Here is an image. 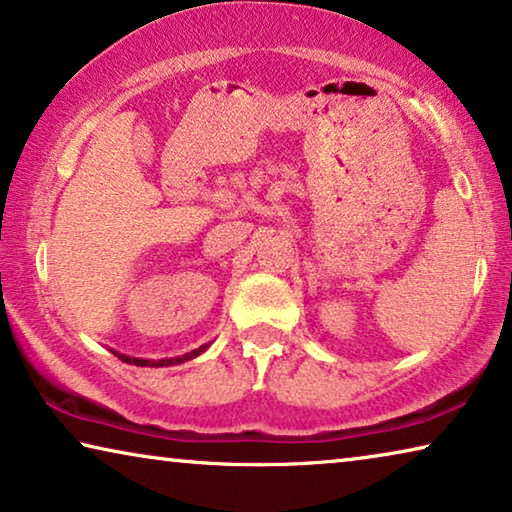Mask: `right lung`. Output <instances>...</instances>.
<instances>
[{
  "label": "right lung",
  "instance_id": "obj_1",
  "mask_svg": "<svg viewBox=\"0 0 512 512\" xmlns=\"http://www.w3.org/2000/svg\"><path fill=\"white\" fill-rule=\"evenodd\" d=\"M203 350H206V345H201V348L187 352V355H183V357L157 359V361H151V359H137V357H128V355H119V352H114V355L119 357L121 361H125V364H135V366H174V364H183V361H187V359H194L196 355H201Z\"/></svg>",
  "mask_w": 512,
  "mask_h": 512
}]
</instances>
